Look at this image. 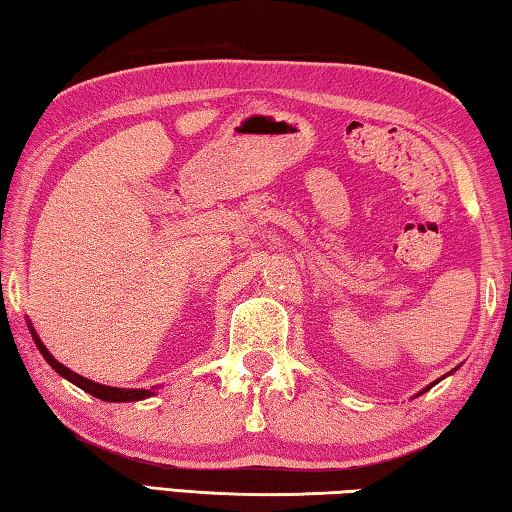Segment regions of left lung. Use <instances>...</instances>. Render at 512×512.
Listing matches in <instances>:
<instances>
[{
	"instance_id": "left-lung-1",
	"label": "left lung",
	"mask_w": 512,
	"mask_h": 512,
	"mask_svg": "<svg viewBox=\"0 0 512 512\" xmlns=\"http://www.w3.org/2000/svg\"><path fill=\"white\" fill-rule=\"evenodd\" d=\"M431 386H433V384H431Z\"/></svg>"
}]
</instances>
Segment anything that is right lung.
<instances>
[{
    "label": "right lung",
    "mask_w": 512,
    "mask_h": 512,
    "mask_svg": "<svg viewBox=\"0 0 512 512\" xmlns=\"http://www.w3.org/2000/svg\"><path fill=\"white\" fill-rule=\"evenodd\" d=\"M31 334H33V341H36V345H38L40 354L47 359L49 366L54 368L58 375H63L65 379L72 381V384L83 388L85 393L99 397V400H103V402H135V400H144V397L153 395V391H140V388H135V391H133V388H112V386H103V384H97V381H90V379H85L81 375H76V372L65 368L63 363H58L54 357H51L49 350L45 348V345H42V341L38 339V334L33 332V329H31Z\"/></svg>",
    "instance_id": "obj_1"
}]
</instances>
